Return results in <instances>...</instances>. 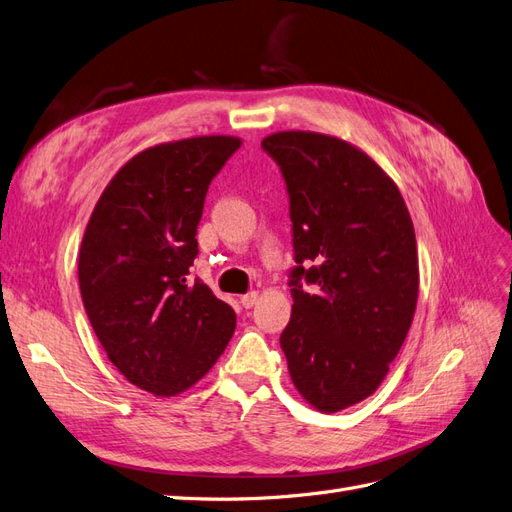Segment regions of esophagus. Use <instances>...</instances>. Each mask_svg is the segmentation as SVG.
Segmentation results:
<instances>
[{"instance_id": "34e87169", "label": "esophagus", "mask_w": 512, "mask_h": 512, "mask_svg": "<svg viewBox=\"0 0 512 512\" xmlns=\"http://www.w3.org/2000/svg\"><path fill=\"white\" fill-rule=\"evenodd\" d=\"M257 300H259V294H257V291H248V294H244V296L240 298V302H242L244 309H251V306H255V304H257Z\"/></svg>"}]
</instances>
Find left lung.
<instances>
[{"label":"left lung","instance_id":"left-lung-1","mask_svg":"<svg viewBox=\"0 0 512 512\" xmlns=\"http://www.w3.org/2000/svg\"><path fill=\"white\" fill-rule=\"evenodd\" d=\"M261 148L289 195L296 268L281 347L291 382L319 412H339L384 382L412 326V218L397 184L352 143L285 130Z\"/></svg>","mask_w":512,"mask_h":512}]
</instances>
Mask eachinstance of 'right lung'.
<instances>
[{
	"label": "right lung",
	"instance_id": "1",
	"mask_svg": "<svg viewBox=\"0 0 512 512\" xmlns=\"http://www.w3.org/2000/svg\"><path fill=\"white\" fill-rule=\"evenodd\" d=\"M242 145L212 135L143 150L113 175L79 251L85 313L130 384L173 397L206 375L236 330V313L188 268L214 175Z\"/></svg>",
	"mask_w": 512,
	"mask_h": 512
}]
</instances>
